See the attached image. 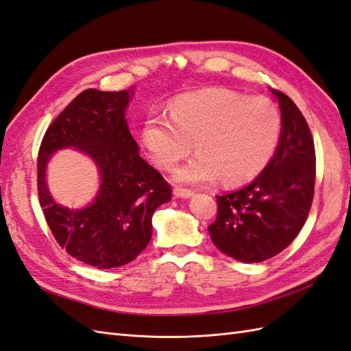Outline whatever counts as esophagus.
I'll list each match as a JSON object with an SVG mask.
<instances>
[{"mask_svg": "<svg viewBox=\"0 0 351 351\" xmlns=\"http://www.w3.org/2000/svg\"><path fill=\"white\" fill-rule=\"evenodd\" d=\"M173 194L176 197H181V199H190V197L194 194V191L188 190V188H181V186H175Z\"/></svg>", "mask_w": 351, "mask_h": 351, "instance_id": "esophagus-1", "label": "esophagus"}]
</instances>
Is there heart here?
<instances>
[{
  "label": "heart",
  "instance_id": "obj_1",
  "mask_svg": "<svg viewBox=\"0 0 351 351\" xmlns=\"http://www.w3.org/2000/svg\"><path fill=\"white\" fill-rule=\"evenodd\" d=\"M142 143L154 165L172 170L194 148L199 152L179 169L185 184H209L222 176L240 184L259 175L276 154L282 114L271 99L212 87L178 96L170 117L149 114Z\"/></svg>",
  "mask_w": 351,
  "mask_h": 351
}]
</instances>
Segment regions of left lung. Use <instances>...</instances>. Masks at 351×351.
Masks as SVG:
<instances>
[{"label":"left lung","instance_id":"left-lung-1","mask_svg":"<svg viewBox=\"0 0 351 351\" xmlns=\"http://www.w3.org/2000/svg\"><path fill=\"white\" fill-rule=\"evenodd\" d=\"M282 111L276 154L249 185L217 195L218 215L208 227L213 245L241 263L280 254L304 227L316 181V151L307 121L289 96L271 90Z\"/></svg>","mask_w":351,"mask_h":351}]
</instances>
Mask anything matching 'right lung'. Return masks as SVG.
I'll use <instances>...</instances> for the list:
<instances>
[{
  "mask_svg": "<svg viewBox=\"0 0 351 351\" xmlns=\"http://www.w3.org/2000/svg\"><path fill=\"white\" fill-rule=\"evenodd\" d=\"M132 96L133 90H84L49 125L38 151V199L51 234L71 256L101 269L133 261L149 243L156 209L172 199L130 134L124 111ZM62 147L83 150L101 172V190L84 210L59 206L48 193L45 167Z\"/></svg>",
  "mask_w": 351,
  "mask_h": 351,
  "instance_id": "1",
  "label": "right lung"
}]
</instances>
